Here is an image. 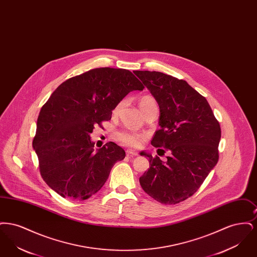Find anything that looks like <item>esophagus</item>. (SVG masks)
Listing matches in <instances>:
<instances>
[{"label":"esophagus","mask_w":257,"mask_h":257,"mask_svg":"<svg viewBox=\"0 0 257 257\" xmlns=\"http://www.w3.org/2000/svg\"><path fill=\"white\" fill-rule=\"evenodd\" d=\"M126 154L128 156H138V152L135 151L133 149H127L126 150Z\"/></svg>","instance_id":"esophagus-1"}]
</instances>
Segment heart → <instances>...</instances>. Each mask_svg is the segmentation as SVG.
Instances as JSON below:
<instances>
[{
	"instance_id": "obj_1",
	"label": "heart",
	"mask_w": 257,
	"mask_h": 257,
	"mask_svg": "<svg viewBox=\"0 0 257 257\" xmlns=\"http://www.w3.org/2000/svg\"><path fill=\"white\" fill-rule=\"evenodd\" d=\"M123 102H120L114 109V112H117L122 107ZM156 105V102L154 98L151 96H144L141 98L139 101V106L141 108L142 111L145 113L150 107ZM145 136L143 134H140L135 131H130V130H123L118 132L117 134V140L122 143L123 145L129 146V147H139L142 142L144 141Z\"/></svg>"
}]
</instances>
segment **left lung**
<instances>
[{"mask_svg":"<svg viewBox=\"0 0 257 257\" xmlns=\"http://www.w3.org/2000/svg\"><path fill=\"white\" fill-rule=\"evenodd\" d=\"M156 99L160 129L151 145L170 151L168 161L141 152L149 169L140 177L147 195L163 204L193 196L219 160L220 126L206 98L186 81L157 71H134Z\"/></svg>","mask_w":257,"mask_h":257,"instance_id":"8db88e82","label":"left lung"}]
</instances>
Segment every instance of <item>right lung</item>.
<instances>
[{"label": "right lung", "instance_id": "obj_1", "mask_svg": "<svg viewBox=\"0 0 257 257\" xmlns=\"http://www.w3.org/2000/svg\"><path fill=\"white\" fill-rule=\"evenodd\" d=\"M144 87L131 71L110 67L91 69L57 87L40 110L33 141L40 174L52 190L85 200L103 187L125 151L112 142L95 151L89 135L110 120L130 91Z\"/></svg>", "mask_w": 257, "mask_h": 257}]
</instances>
